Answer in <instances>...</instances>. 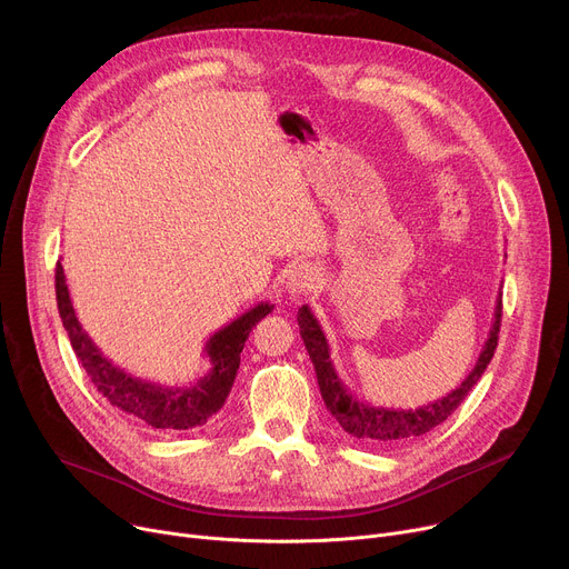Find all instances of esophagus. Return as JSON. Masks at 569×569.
<instances>
[{
	"mask_svg": "<svg viewBox=\"0 0 569 569\" xmlns=\"http://www.w3.org/2000/svg\"><path fill=\"white\" fill-rule=\"evenodd\" d=\"M319 279H321V270H319L315 263L303 261V263L295 266V268L290 270V274H288V281H286L288 295H290L292 299H299V297L312 292V290L317 288Z\"/></svg>",
	"mask_w": 569,
	"mask_h": 569,
	"instance_id": "34e87169",
	"label": "esophagus"
}]
</instances>
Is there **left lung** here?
Instances as JSON below:
<instances>
[{"instance_id": "left-lung-1", "label": "left lung", "mask_w": 569, "mask_h": 569, "mask_svg": "<svg viewBox=\"0 0 569 569\" xmlns=\"http://www.w3.org/2000/svg\"><path fill=\"white\" fill-rule=\"evenodd\" d=\"M297 321H299L301 340L306 345V351L317 373V385H319L323 405H327V410L340 423V428L367 446H398L405 441H415L417 437H423L437 426H441L463 402L468 391L477 385V380L481 378L486 367H489L498 347V333H500V321H502V295H498L491 331L483 342V349L472 371L448 396L435 402H428L417 410L376 408V405L358 400L340 380L331 360L327 336H323L319 321L315 319L308 306L299 308Z\"/></svg>"}]
</instances>
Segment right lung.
<instances>
[{
    "label": "right lung",
    "mask_w": 569,
    "mask_h": 569,
    "mask_svg": "<svg viewBox=\"0 0 569 569\" xmlns=\"http://www.w3.org/2000/svg\"><path fill=\"white\" fill-rule=\"evenodd\" d=\"M56 301L71 349L101 396L130 419L167 432L204 426L222 408L231 391L240 365V353L242 347H246V340L250 338V331L274 308L272 303L261 301L252 310L242 312L238 319L227 323L224 329L213 333L204 347L211 369L196 385L164 387L126 373L90 340L73 312L60 261L56 266Z\"/></svg>",
    "instance_id": "add662e5"
}]
</instances>
